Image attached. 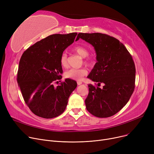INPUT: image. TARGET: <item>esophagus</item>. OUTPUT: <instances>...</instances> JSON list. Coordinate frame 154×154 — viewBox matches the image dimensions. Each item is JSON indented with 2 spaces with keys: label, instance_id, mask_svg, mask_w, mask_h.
Listing matches in <instances>:
<instances>
[{
  "label": "esophagus",
  "instance_id": "esophagus-1",
  "mask_svg": "<svg viewBox=\"0 0 154 154\" xmlns=\"http://www.w3.org/2000/svg\"><path fill=\"white\" fill-rule=\"evenodd\" d=\"M82 84V82L81 81H77V85H81Z\"/></svg>",
  "mask_w": 154,
  "mask_h": 154
}]
</instances>
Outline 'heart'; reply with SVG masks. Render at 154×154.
Returning a JSON list of instances; mask_svg holds the SVG:
<instances>
[{
    "mask_svg": "<svg viewBox=\"0 0 154 154\" xmlns=\"http://www.w3.org/2000/svg\"><path fill=\"white\" fill-rule=\"evenodd\" d=\"M73 50L81 57L84 58V63L85 64H90L91 63V59L87 57L89 54V52L86 47L82 45H77L73 48ZM60 63L63 67H66L67 66V55L65 52L62 53L60 55ZM87 74V70L85 68L71 69L65 73V76L67 78L79 81V80H81L83 77Z\"/></svg>",
    "mask_w": 154,
    "mask_h": 154,
    "instance_id": "heart-1",
    "label": "heart"
}]
</instances>
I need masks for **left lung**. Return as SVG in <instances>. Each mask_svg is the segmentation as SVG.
I'll use <instances>...</instances> for the list:
<instances>
[{
    "label": "left lung",
    "mask_w": 154,
    "mask_h": 154,
    "mask_svg": "<svg viewBox=\"0 0 154 154\" xmlns=\"http://www.w3.org/2000/svg\"><path fill=\"white\" fill-rule=\"evenodd\" d=\"M91 44L96 53L97 62L87 76L103 88L88 84L85 100L87 110L99 118L109 117L122 109L135 88V67L132 57L124 45L114 37L101 33H79Z\"/></svg>",
    "instance_id": "left-lung-1"
}]
</instances>
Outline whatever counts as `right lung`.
Instances as JSON below:
<instances>
[{
    "instance_id": "obj_1",
    "label": "right lung",
    "mask_w": 154,
    "mask_h": 154,
    "mask_svg": "<svg viewBox=\"0 0 154 154\" xmlns=\"http://www.w3.org/2000/svg\"><path fill=\"white\" fill-rule=\"evenodd\" d=\"M77 35L76 32L51 35L29 47L21 57L18 85L27 106L38 117L52 119L62 114L77 87L76 81L70 79L54 85L55 80L62 79L60 55Z\"/></svg>"
}]
</instances>
